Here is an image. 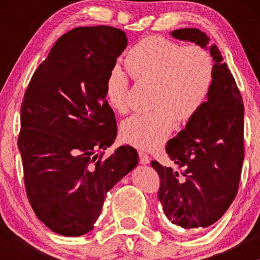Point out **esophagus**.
Here are the masks:
<instances>
[{
	"label": "esophagus",
	"mask_w": 260,
	"mask_h": 260,
	"mask_svg": "<svg viewBox=\"0 0 260 260\" xmlns=\"http://www.w3.org/2000/svg\"><path fill=\"white\" fill-rule=\"evenodd\" d=\"M139 157H140V162L143 165H147L150 162V157H149L146 152L142 150H139Z\"/></svg>",
	"instance_id": "1"
}]
</instances>
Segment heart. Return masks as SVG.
Wrapping results in <instances>:
<instances>
[{
    "label": "heart",
    "instance_id": "heart-1",
    "mask_svg": "<svg viewBox=\"0 0 260 260\" xmlns=\"http://www.w3.org/2000/svg\"><path fill=\"white\" fill-rule=\"evenodd\" d=\"M131 78L151 83V111L135 113L122 121L125 142L140 149H156L169 138L175 125L190 120L203 108L211 93L214 65L210 52L200 46L183 47L162 37H149L136 43L124 60ZM128 78L119 68L110 71L105 98L118 112L127 109Z\"/></svg>",
    "mask_w": 260,
    "mask_h": 260
}]
</instances>
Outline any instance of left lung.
Segmentation results:
<instances>
[{
    "label": "left lung",
    "mask_w": 260,
    "mask_h": 260,
    "mask_svg": "<svg viewBox=\"0 0 260 260\" xmlns=\"http://www.w3.org/2000/svg\"><path fill=\"white\" fill-rule=\"evenodd\" d=\"M171 35L209 49L214 79L203 108L167 142V155L182 170L177 172L156 160L151 166L160 178L158 199L171 223L184 230L205 228L225 214L239 189L244 159L243 101L221 52L209 46L208 35L197 28Z\"/></svg>",
    "instance_id": "8db88e82"
}]
</instances>
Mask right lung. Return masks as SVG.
<instances>
[{"mask_svg": "<svg viewBox=\"0 0 260 260\" xmlns=\"http://www.w3.org/2000/svg\"><path fill=\"white\" fill-rule=\"evenodd\" d=\"M127 47L124 30L77 27L58 39L28 83L18 148L26 193L37 217L57 234L94 228L107 192L138 165L133 147L102 159L117 136L105 81Z\"/></svg>", "mask_w": 260, "mask_h": 260, "instance_id": "obj_1", "label": "right lung"}]
</instances>
